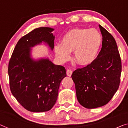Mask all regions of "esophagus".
<instances>
[{
	"label": "esophagus",
	"mask_w": 128,
	"mask_h": 128,
	"mask_svg": "<svg viewBox=\"0 0 128 128\" xmlns=\"http://www.w3.org/2000/svg\"><path fill=\"white\" fill-rule=\"evenodd\" d=\"M72 71L70 70H66V75H67L68 76H70L72 75Z\"/></svg>",
	"instance_id": "34e87169"
}]
</instances>
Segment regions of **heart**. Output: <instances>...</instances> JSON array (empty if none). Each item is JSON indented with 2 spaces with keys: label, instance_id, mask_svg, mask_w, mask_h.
Returning a JSON list of instances; mask_svg holds the SVG:
<instances>
[{
  "label": "heart",
  "instance_id": "1",
  "mask_svg": "<svg viewBox=\"0 0 128 128\" xmlns=\"http://www.w3.org/2000/svg\"><path fill=\"white\" fill-rule=\"evenodd\" d=\"M102 43V35L95 28H75L62 36V43L55 45L54 50L61 62L69 60L70 52H74L76 62L80 66H87L96 58Z\"/></svg>",
  "mask_w": 128,
  "mask_h": 128
}]
</instances>
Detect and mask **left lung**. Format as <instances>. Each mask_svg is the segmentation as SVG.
Returning a JSON list of instances; mask_svg holds the SVG:
<instances>
[{"label":"left lung","instance_id":"1","mask_svg":"<svg viewBox=\"0 0 128 128\" xmlns=\"http://www.w3.org/2000/svg\"><path fill=\"white\" fill-rule=\"evenodd\" d=\"M102 47L92 63L78 68L71 76L79 104L87 108L105 105L118 89L121 60L115 39L100 24Z\"/></svg>","mask_w":128,"mask_h":128}]
</instances>
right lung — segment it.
<instances>
[{
  "label": "right lung",
  "instance_id": "right-lung-1",
  "mask_svg": "<svg viewBox=\"0 0 128 128\" xmlns=\"http://www.w3.org/2000/svg\"><path fill=\"white\" fill-rule=\"evenodd\" d=\"M54 29L42 27L32 30L19 40L8 64L10 87L17 101L28 111L50 110L58 96L61 82L66 76L63 66L49 58L34 60L31 48L42 42L53 50Z\"/></svg>",
  "mask_w": 128,
  "mask_h": 128
}]
</instances>
